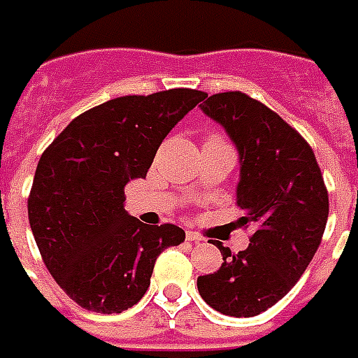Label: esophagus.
Instances as JSON below:
<instances>
[{
  "label": "esophagus",
  "mask_w": 358,
  "mask_h": 358,
  "mask_svg": "<svg viewBox=\"0 0 358 358\" xmlns=\"http://www.w3.org/2000/svg\"><path fill=\"white\" fill-rule=\"evenodd\" d=\"M185 237H187V241H191V243H200V241H202V237H200L199 233H194V231H187Z\"/></svg>",
  "instance_id": "1"
}]
</instances>
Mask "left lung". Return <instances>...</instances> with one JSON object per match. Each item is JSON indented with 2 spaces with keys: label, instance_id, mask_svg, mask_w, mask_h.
I'll list each match as a JSON object with an SVG mask.
<instances>
[{
  "label": "left lung",
  "instance_id": "1",
  "mask_svg": "<svg viewBox=\"0 0 358 358\" xmlns=\"http://www.w3.org/2000/svg\"><path fill=\"white\" fill-rule=\"evenodd\" d=\"M200 110L224 127L239 152L237 224L255 233L239 255L217 243L224 264L199 275L196 285L214 310L250 318L287 295L310 264L328 222V191L313 148L264 103L222 92Z\"/></svg>",
  "mask_w": 358,
  "mask_h": 358
}]
</instances>
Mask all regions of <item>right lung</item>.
<instances>
[{
    "label": "right lung",
    "mask_w": 358,
    "mask_h": 358,
    "mask_svg": "<svg viewBox=\"0 0 358 358\" xmlns=\"http://www.w3.org/2000/svg\"><path fill=\"white\" fill-rule=\"evenodd\" d=\"M206 94L171 88L123 96L80 113L38 162L29 222L53 280L86 310L119 314L150 285L171 224L146 225L125 210V185L148 173L167 133Z\"/></svg>",
    "instance_id": "1"
}]
</instances>
